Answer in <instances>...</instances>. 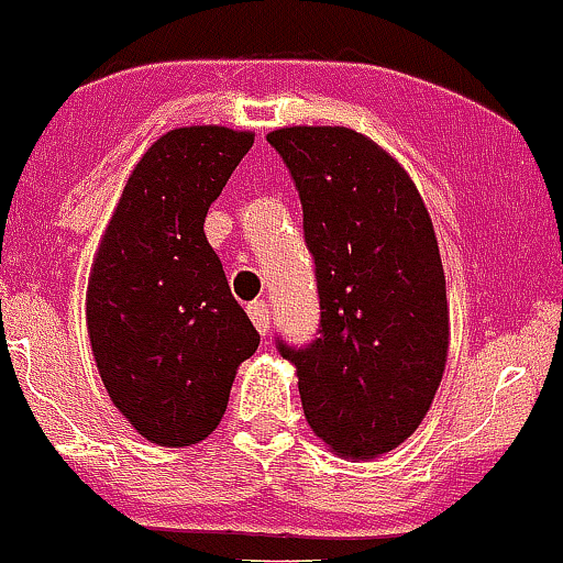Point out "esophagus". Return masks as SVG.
<instances>
[{
	"label": "esophagus",
	"mask_w": 563,
	"mask_h": 563,
	"mask_svg": "<svg viewBox=\"0 0 563 563\" xmlns=\"http://www.w3.org/2000/svg\"><path fill=\"white\" fill-rule=\"evenodd\" d=\"M247 316H251V321L256 324V330L265 335L267 327H271V312H267L265 301H251V305H247Z\"/></svg>",
	"instance_id": "34e87169"
}]
</instances>
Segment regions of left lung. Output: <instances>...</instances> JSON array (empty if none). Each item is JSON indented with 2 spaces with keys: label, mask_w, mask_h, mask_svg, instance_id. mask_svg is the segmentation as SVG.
I'll return each mask as SVG.
<instances>
[{
  "label": "left lung",
  "mask_w": 563,
  "mask_h": 563,
  "mask_svg": "<svg viewBox=\"0 0 563 563\" xmlns=\"http://www.w3.org/2000/svg\"><path fill=\"white\" fill-rule=\"evenodd\" d=\"M305 208L321 338L278 352L296 366L312 434L372 460L429 415L449 361V298L429 208L409 172L346 126L273 129Z\"/></svg>",
  "instance_id": "left-lung-1"
}]
</instances>
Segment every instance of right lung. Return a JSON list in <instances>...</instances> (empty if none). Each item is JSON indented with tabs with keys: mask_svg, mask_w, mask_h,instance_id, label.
<instances>
[{
	"mask_svg": "<svg viewBox=\"0 0 563 563\" xmlns=\"http://www.w3.org/2000/svg\"><path fill=\"white\" fill-rule=\"evenodd\" d=\"M253 132L180 126L146 148L101 236L87 330L109 400L154 445L206 440L258 332L231 296L206 213Z\"/></svg>",
	"mask_w": 563,
	"mask_h": 563,
	"instance_id": "obj_1",
	"label": "right lung"
}]
</instances>
